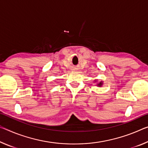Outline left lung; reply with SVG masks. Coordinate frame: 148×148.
<instances>
[{"mask_svg": "<svg viewBox=\"0 0 148 148\" xmlns=\"http://www.w3.org/2000/svg\"><path fill=\"white\" fill-rule=\"evenodd\" d=\"M101 84H101V82H100V83H99V84H98V86H101Z\"/></svg>", "mask_w": 148, "mask_h": 148, "instance_id": "1", "label": "left lung"}]
</instances>
